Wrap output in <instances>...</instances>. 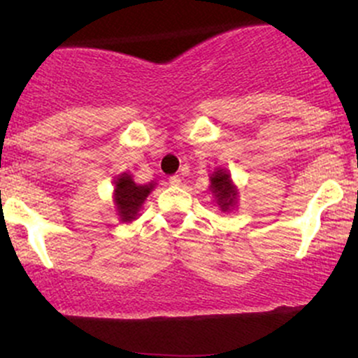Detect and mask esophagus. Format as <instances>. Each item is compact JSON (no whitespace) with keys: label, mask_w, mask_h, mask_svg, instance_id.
<instances>
[{"label":"esophagus","mask_w":358,"mask_h":358,"mask_svg":"<svg viewBox=\"0 0 358 358\" xmlns=\"http://www.w3.org/2000/svg\"><path fill=\"white\" fill-rule=\"evenodd\" d=\"M169 182H171L172 186H179L180 178H179V176H171V178H169Z\"/></svg>","instance_id":"1"}]
</instances>
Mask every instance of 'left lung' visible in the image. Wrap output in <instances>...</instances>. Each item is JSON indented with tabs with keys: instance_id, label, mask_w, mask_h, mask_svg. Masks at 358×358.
I'll return each instance as SVG.
<instances>
[{
	"instance_id": "left-lung-1",
	"label": "left lung",
	"mask_w": 358,
	"mask_h": 358,
	"mask_svg": "<svg viewBox=\"0 0 358 358\" xmlns=\"http://www.w3.org/2000/svg\"><path fill=\"white\" fill-rule=\"evenodd\" d=\"M212 186H210V189H212V193L215 194L217 198V203L220 205V208L224 210V212H227V210L231 208V206L234 205L236 201V189L234 186L231 184V178L229 174H227L226 171H217L212 174Z\"/></svg>"
}]
</instances>
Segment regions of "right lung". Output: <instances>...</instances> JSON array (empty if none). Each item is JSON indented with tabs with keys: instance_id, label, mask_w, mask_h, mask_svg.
I'll list each match as a JSON object with an SVG mask.
<instances>
[{
	"instance_id": "right-lung-1",
	"label": "right lung",
	"mask_w": 358,
	"mask_h": 358,
	"mask_svg": "<svg viewBox=\"0 0 358 358\" xmlns=\"http://www.w3.org/2000/svg\"><path fill=\"white\" fill-rule=\"evenodd\" d=\"M153 189V184H136L129 174H122L115 182V203L119 215L124 222L134 220L138 215V210L150 191Z\"/></svg>"
}]
</instances>
